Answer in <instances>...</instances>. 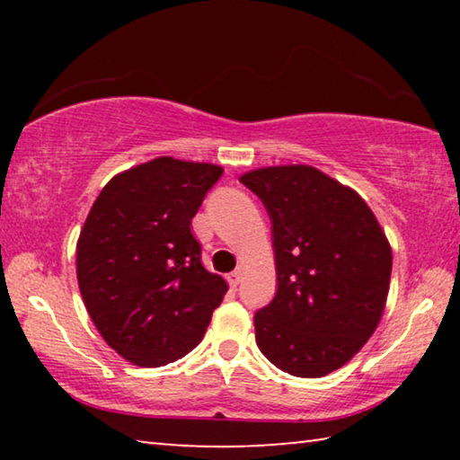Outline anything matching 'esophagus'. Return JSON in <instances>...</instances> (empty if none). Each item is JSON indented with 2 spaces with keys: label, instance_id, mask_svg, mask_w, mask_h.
I'll return each instance as SVG.
<instances>
[{
  "label": "esophagus",
  "instance_id": "1",
  "mask_svg": "<svg viewBox=\"0 0 460 460\" xmlns=\"http://www.w3.org/2000/svg\"><path fill=\"white\" fill-rule=\"evenodd\" d=\"M241 270H235V271H231V274H227V282H229V286L231 288H237L239 286V282H241Z\"/></svg>",
  "mask_w": 460,
  "mask_h": 460
}]
</instances>
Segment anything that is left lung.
Returning a JSON list of instances; mask_svg holds the SVG:
<instances>
[{
  "instance_id": "obj_1",
  "label": "left lung",
  "mask_w": 460,
  "mask_h": 460,
  "mask_svg": "<svg viewBox=\"0 0 460 460\" xmlns=\"http://www.w3.org/2000/svg\"><path fill=\"white\" fill-rule=\"evenodd\" d=\"M271 219L278 290L253 316L268 359L296 377L351 361L384 314L392 247L359 194L305 164L239 178Z\"/></svg>"
}]
</instances>
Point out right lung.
I'll use <instances>...</instances> for the list:
<instances>
[{"mask_svg": "<svg viewBox=\"0 0 460 460\" xmlns=\"http://www.w3.org/2000/svg\"><path fill=\"white\" fill-rule=\"evenodd\" d=\"M221 166L162 155L119 172L93 202L76 241L91 321L123 359L160 367L205 337L227 284L200 263L190 231Z\"/></svg>", "mask_w": 460, "mask_h": 460, "instance_id": "right-lung-1", "label": "right lung"}]
</instances>
